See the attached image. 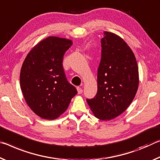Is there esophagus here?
<instances>
[{"label": "esophagus", "mask_w": 160, "mask_h": 160, "mask_svg": "<svg viewBox=\"0 0 160 160\" xmlns=\"http://www.w3.org/2000/svg\"><path fill=\"white\" fill-rule=\"evenodd\" d=\"M77 91H78V94H81L83 92V89L81 87H77Z\"/></svg>", "instance_id": "esophagus-1"}]
</instances>
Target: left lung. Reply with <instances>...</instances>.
<instances>
[{"mask_svg": "<svg viewBox=\"0 0 160 160\" xmlns=\"http://www.w3.org/2000/svg\"><path fill=\"white\" fill-rule=\"evenodd\" d=\"M103 35L97 93L86 101L97 118L106 120L120 116L132 103L139 74L135 57L127 43L116 34L104 32Z\"/></svg>", "mask_w": 160, "mask_h": 160, "instance_id": "1", "label": "left lung"}]
</instances>
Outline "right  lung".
<instances>
[{
  "label": "right lung",
  "mask_w": 160,
  "mask_h": 160,
  "mask_svg": "<svg viewBox=\"0 0 160 160\" xmlns=\"http://www.w3.org/2000/svg\"><path fill=\"white\" fill-rule=\"evenodd\" d=\"M72 42L49 37L29 52L20 72V87L26 102L44 119H55L66 111L77 88L68 82L63 67Z\"/></svg>",
  "instance_id": "add662e5"
}]
</instances>
